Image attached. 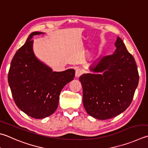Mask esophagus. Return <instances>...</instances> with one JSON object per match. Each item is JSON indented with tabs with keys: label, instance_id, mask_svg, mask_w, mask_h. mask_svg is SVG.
<instances>
[{
	"label": "esophagus",
	"instance_id": "34e87169",
	"mask_svg": "<svg viewBox=\"0 0 148 148\" xmlns=\"http://www.w3.org/2000/svg\"><path fill=\"white\" fill-rule=\"evenodd\" d=\"M82 70L81 69H79L78 68L76 69V71H75V77H76L77 78H79L80 75H81L82 74Z\"/></svg>",
	"mask_w": 148,
	"mask_h": 148
}]
</instances>
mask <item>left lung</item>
Returning a JSON list of instances; mask_svg holds the SVG:
<instances>
[{"instance_id": "8db88e82", "label": "left lung", "mask_w": 148, "mask_h": 148, "mask_svg": "<svg viewBox=\"0 0 148 148\" xmlns=\"http://www.w3.org/2000/svg\"><path fill=\"white\" fill-rule=\"evenodd\" d=\"M113 54L101 57L90 69L93 73L79 77L83 89V105L90 116L106 120L130 106L137 88L139 75L135 58L117 37Z\"/></svg>"}]
</instances>
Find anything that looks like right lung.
Listing matches in <instances>:
<instances>
[{"label":"right lung","mask_w":148,"mask_h":148,"mask_svg":"<svg viewBox=\"0 0 148 148\" xmlns=\"http://www.w3.org/2000/svg\"><path fill=\"white\" fill-rule=\"evenodd\" d=\"M43 33H31L14 55L8 77L16 105L28 116L37 119L47 117L56 111L61 91L73 80L75 73L73 69L53 71L35 57L32 38Z\"/></svg>","instance_id":"right-lung-1"}]
</instances>
